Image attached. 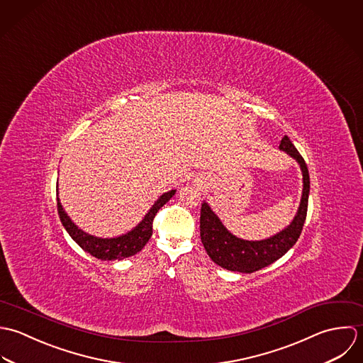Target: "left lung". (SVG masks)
Instances as JSON below:
<instances>
[{
	"label": "left lung",
	"instance_id": "1",
	"mask_svg": "<svg viewBox=\"0 0 363 363\" xmlns=\"http://www.w3.org/2000/svg\"><path fill=\"white\" fill-rule=\"evenodd\" d=\"M279 148L286 151L293 157L303 174V194L298 211L289 225L281 233L261 241H248L233 235L215 215L211 206L203 202L201 209V240L215 264L218 267L242 274H252L259 271L281 257H284L290 248L296 244L297 238L301 234L303 224L307 215V203L310 194V177L307 165L290 142L289 138L285 136L281 140Z\"/></svg>",
	"mask_w": 363,
	"mask_h": 363
}]
</instances>
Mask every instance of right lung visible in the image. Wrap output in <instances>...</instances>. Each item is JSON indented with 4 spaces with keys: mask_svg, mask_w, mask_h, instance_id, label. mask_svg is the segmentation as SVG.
Returning <instances> with one entry per match:
<instances>
[{
    "mask_svg": "<svg viewBox=\"0 0 363 363\" xmlns=\"http://www.w3.org/2000/svg\"><path fill=\"white\" fill-rule=\"evenodd\" d=\"M175 192L177 191L172 189L161 195L157 199V202L152 205V208L148 211L145 218L132 231L115 238H99L78 228L72 221V218H69L67 213L65 212L59 198H57V211H59L62 224L65 225L70 237L84 251H86L88 254H91L92 257L101 261L123 259L143 250V247L148 242L152 234V220L155 218L157 212L175 195Z\"/></svg>",
    "mask_w": 363,
    "mask_h": 363,
    "instance_id": "right-lung-1",
    "label": "right lung"
}]
</instances>
